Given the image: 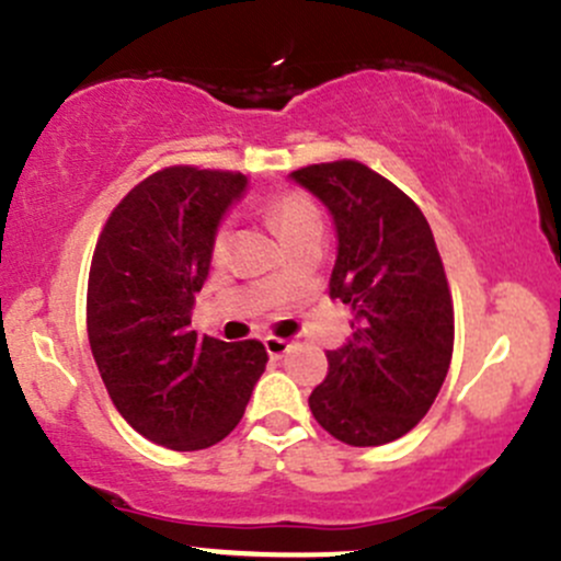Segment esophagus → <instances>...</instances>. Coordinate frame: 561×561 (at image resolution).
I'll return each instance as SVG.
<instances>
[{
	"label": "esophagus",
	"mask_w": 561,
	"mask_h": 561,
	"mask_svg": "<svg viewBox=\"0 0 561 561\" xmlns=\"http://www.w3.org/2000/svg\"><path fill=\"white\" fill-rule=\"evenodd\" d=\"M263 344H265V352H268L271 357H285L287 352H290V341L287 339H276V335H265L263 339Z\"/></svg>",
	"instance_id": "esophagus-1"
}]
</instances>
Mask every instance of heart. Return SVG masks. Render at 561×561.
<instances>
[{
	"instance_id": "heart-1",
	"label": "heart",
	"mask_w": 561,
	"mask_h": 561,
	"mask_svg": "<svg viewBox=\"0 0 561 561\" xmlns=\"http://www.w3.org/2000/svg\"><path fill=\"white\" fill-rule=\"evenodd\" d=\"M268 220H271V226L276 228V233H279L285 241L293 239V236H298L300 231H306V228L320 226V215H317V206L311 204L306 196H300V193H285V196L274 198V202L268 204ZM228 241H231V231H228V228H220V231H217V236H215V257H217V261L226 255ZM274 279H276V276H274Z\"/></svg>"
}]
</instances>
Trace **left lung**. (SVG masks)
Instances as JSON below:
<instances>
[{
  "label": "left lung",
  "instance_id": "left-lung-1",
  "mask_svg": "<svg viewBox=\"0 0 561 561\" xmlns=\"http://www.w3.org/2000/svg\"><path fill=\"white\" fill-rule=\"evenodd\" d=\"M290 180L333 217L330 298L355 311V333L328 352L325 381L309 394L311 414L350 446L398 440L427 414L451 363V293L433 231L403 191L357 161Z\"/></svg>",
  "mask_w": 561,
  "mask_h": 561
}]
</instances>
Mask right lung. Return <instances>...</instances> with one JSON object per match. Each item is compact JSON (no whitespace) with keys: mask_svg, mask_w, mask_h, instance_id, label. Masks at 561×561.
Instances as JSON below:
<instances>
[{"mask_svg":"<svg viewBox=\"0 0 561 561\" xmlns=\"http://www.w3.org/2000/svg\"><path fill=\"white\" fill-rule=\"evenodd\" d=\"M247 176L172 167L139 182L99 236L88 276V341L121 416L158 446H215L263 376L261 341L198 335L193 300L215 236Z\"/></svg>","mask_w":561,"mask_h":561,"instance_id":"obj_1","label":"right lung"}]
</instances>
